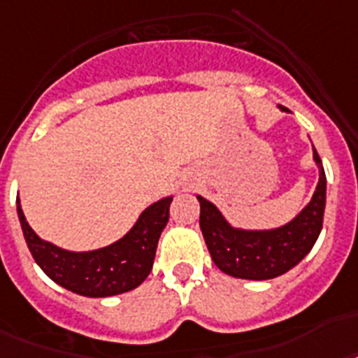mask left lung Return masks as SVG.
Segmentation results:
<instances>
[{
    "label": "left lung",
    "mask_w": 358,
    "mask_h": 358,
    "mask_svg": "<svg viewBox=\"0 0 358 358\" xmlns=\"http://www.w3.org/2000/svg\"><path fill=\"white\" fill-rule=\"evenodd\" d=\"M280 110L285 108L280 106ZM318 184L309 204L287 224L270 229L237 228L213 202L196 194L200 202V229L213 263L224 274L239 280H272L289 272L309 254L322 231L325 211L324 165L313 147Z\"/></svg>",
    "instance_id": "8db88e82"
}]
</instances>
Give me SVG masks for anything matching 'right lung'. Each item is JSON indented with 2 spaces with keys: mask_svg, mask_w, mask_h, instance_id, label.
<instances>
[{
  "mask_svg": "<svg viewBox=\"0 0 358 358\" xmlns=\"http://www.w3.org/2000/svg\"><path fill=\"white\" fill-rule=\"evenodd\" d=\"M173 194L143 209L136 224L115 243L88 252H71L40 239L16 199L23 237L34 261L48 278L86 298H108L136 289L147 280L154 264L158 239L169 222Z\"/></svg>",
  "mask_w": 358,
  "mask_h": 358,
  "instance_id": "add662e5",
  "label": "right lung"
}]
</instances>
